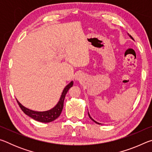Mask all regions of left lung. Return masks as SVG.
I'll list each match as a JSON object with an SVG mask.
<instances>
[{
  "label": "left lung",
  "mask_w": 152,
  "mask_h": 152,
  "mask_svg": "<svg viewBox=\"0 0 152 152\" xmlns=\"http://www.w3.org/2000/svg\"><path fill=\"white\" fill-rule=\"evenodd\" d=\"M127 34H128V35L129 36V37H130V38H131V39H132L133 40H134V39H133V38L132 37V36H131L129 34V33H127ZM88 116H89V117L90 118H91V120H92V121H93L94 122V123H97V124H99V125H101V123H99V122H97V121H95V120H94L93 119H92V118L91 117V115H90V114H89V113H88Z\"/></svg>",
  "instance_id": "left-lung-1"
}]
</instances>
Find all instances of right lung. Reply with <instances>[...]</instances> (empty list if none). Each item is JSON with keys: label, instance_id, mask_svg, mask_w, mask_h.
Instances as JSON below:
<instances>
[{"label": "right lung", "instance_id": "right-lung-1", "mask_svg": "<svg viewBox=\"0 0 152 152\" xmlns=\"http://www.w3.org/2000/svg\"><path fill=\"white\" fill-rule=\"evenodd\" d=\"M73 81H71L70 83L64 88L62 93L61 94L58 103L56 104L52 109L45 110V111H35V110L27 109V107H25L23 105L21 104V103H20L17 99H16L20 108L25 113V114H26L31 118H32L33 119L37 121L42 123H50L56 120L60 115L63 109L64 101V99H65L66 94L67 92H68V90L73 86Z\"/></svg>", "mask_w": 152, "mask_h": 152}]
</instances>
